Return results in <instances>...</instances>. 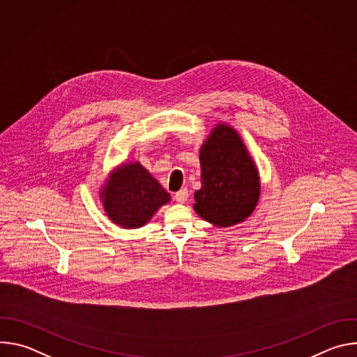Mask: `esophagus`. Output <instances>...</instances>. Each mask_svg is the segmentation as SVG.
<instances>
[{
    "label": "esophagus",
    "mask_w": 357,
    "mask_h": 357,
    "mask_svg": "<svg viewBox=\"0 0 357 357\" xmlns=\"http://www.w3.org/2000/svg\"><path fill=\"white\" fill-rule=\"evenodd\" d=\"M188 197H189V192H188L186 188H183V189H181L179 192L175 193V200L178 203H185L188 200Z\"/></svg>",
    "instance_id": "1"
}]
</instances>
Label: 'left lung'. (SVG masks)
<instances>
[{"label":"left lung","instance_id":"left-lung-1","mask_svg":"<svg viewBox=\"0 0 357 357\" xmlns=\"http://www.w3.org/2000/svg\"><path fill=\"white\" fill-rule=\"evenodd\" d=\"M200 182L195 212L216 227L244 222L260 199V174L240 134L219 123L200 146Z\"/></svg>","mask_w":357,"mask_h":357}]
</instances>
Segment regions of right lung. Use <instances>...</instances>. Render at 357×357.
Returning a JSON list of instances; mask_svg holds the SVG:
<instances>
[{
  "label": "right lung",
  "instance_id": "right-lung-1",
  "mask_svg": "<svg viewBox=\"0 0 357 357\" xmlns=\"http://www.w3.org/2000/svg\"><path fill=\"white\" fill-rule=\"evenodd\" d=\"M101 205L109 219L123 229L145 226L171 195L138 161L113 169L100 188Z\"/></svg>",
  "mask_w": 357,
  "mask_h": 357
}]
</instances>
